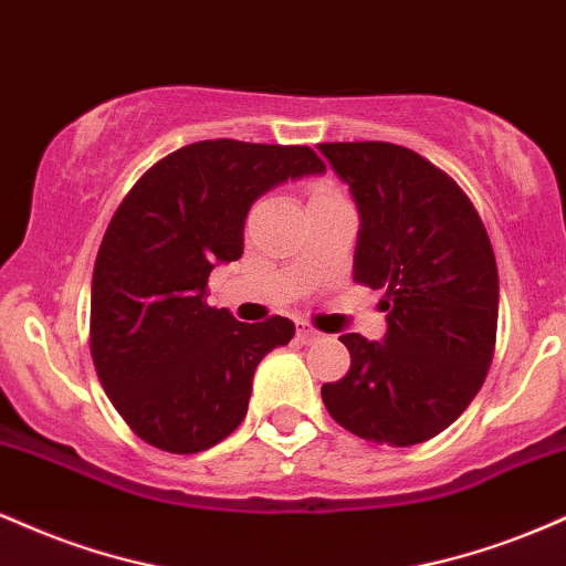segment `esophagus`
<instances>
[{
	"instance_id": "obj_1",
	"label": "esophagus",
	"mask_w": 566,
	"mask_h": 566,
	"mask_svg": "<svg viewBox=\"0 0 566 566\" xmlns=\"http://www.w3.org/2000/svg\"><path fill=\"white\" fill-rule=\"evenodd\" d=\"M319 335H322L319 329H314V327H311V324H305V322L297 324V340H301V343L316 340V337H319Z\"/></svg>"
}]
</instances>
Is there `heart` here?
<instances>
[{
    "mask_svg": "<svg viewBox=\"0 0 566 566\" xmlns=\"http://www.w3.org/2000/svg\"><path fill=\"white\" fill-rule=\"evenodd\" d=\"M333 199H340V193H337L329 184H311L308 186V207L322 205V201H333Z\"/></svg>",
    "mask_w": 566,
    "mask_h": 566,
    "instance_id": "obj_1",
    "label": "heart"
}]
</instances>
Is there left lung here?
Masks as SVG:
<instances>
[{
    "label": "left lung",
    "mask_w": 566,
    "mask_h": 566,
    "mask_svg": "<svg viewBox=\"0 0 566 566\" xmlns=\"http://www.w3.org/2000/svg\"><path fill=\"white\" fill-rule=\"evenodd\" d=\"M359 207L354 282L386 290L382 343L346 333V378L322 399L346 431L409 447L463 415L492 365L497 263L490 237L447 172L382 140L322 143Z\"/></svg>",
    "instance_id": "obj_1"
}]
</instances>
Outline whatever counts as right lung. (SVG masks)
Returning a JSON list of instances; mask_svg holds the SVG:
<instances>
[{
  "instance_id": "right-lung-1",
  "label": "right lung",
  "mask_w": 566,
  "mask_h": 566,
  "mask_svg": "<svg viewBox=\"0 0 566 566\" xmlns=\"http://www.w3.org/2000/svg\"><path fill=\"white\" fill-rule=\"evenodd\" d=\"M319 172L308 146L199 140L159 159L116 207L95 258L90 350L103 391L143 441L193 454L244 420L255 367L287 346L295 324L237 322L207 305V279L242 258L252 201Z\"/></svg>"
}]
</instances>
